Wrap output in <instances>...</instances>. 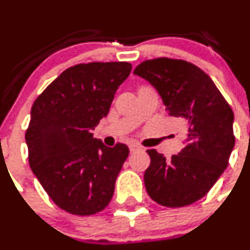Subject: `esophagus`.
<instances>
[{
	"instance_id": "1",
	"label": "esophagus",
	"mask_w": 250,
	"mask_h": 250,
	"mask_svg": "<svg viewBox=\"0 0 250 250\" xmlns=\"http://www.w3.org/2000/svg\"><path fill=\"white\" fill-rule=\"evenodd\" d=\"M130 151L131 152H136V151H141L142 150V146H139L138 144H135V143H132V144H130Z\"/></svg>"
}]
</instances>
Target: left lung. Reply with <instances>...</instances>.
Returning a JSON list of instances; mask_svg holds the SVG:
<instances>
[{
    "instance_id": "1",
    "label": "left lung",
    "mask_w": 250,
    "mask_h": 250,
    "mask_svg": "<svg viewBox=\"0 0 250 250\" xmlns=\"http://www.w3.org/2000/svg\"><path fill=\"white\" fill-rule=\"evenodd\" d=\"M133 74L160 94L166 109L187 126L185 147L167 160L147 150L144 173L147 194L160 205L181 208L201 199L228 167L235 146L233 113L208 74L186 61L156 58Z\"/></svg>"
}]
</instances>
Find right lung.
Returning <instances> with one entry per match:
<instances>
[{
    "label": "right lung",
    "mask_w": 250,
    "mask_h": 250,
    "mask_svg": "<svg viewBox=\"0 0 250 250\" xmlns=\"http://www.w3.org/2000/svg\"><path fill=\"white\" fill-rule=\"evenodd\" d=\"M131 69L126 62L71 66L32 106L26 131L29 166L53 203L69 213L94 214L113 197L128 147L106 146L92 130L108 113Z\"/></svg>",
    "instance_id": "obj_1"
}]
</instances>
